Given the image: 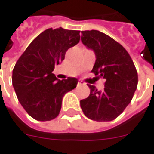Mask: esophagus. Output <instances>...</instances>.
<instances>
[{
    "instance_id": "1",
    "label": "esophagus",
    "mask_w": 154,
    "mask_h": 154,
    "mask_svg": "<svg viewBox=\"0 0 154 154\" xmlns=\"http://www.w3.org/2000/svg\"><path fill=\"white\" fill-rule=\"evenodd\" d=\"M84 83L83 81H78V83H77V86H82V85H84Z\"/></svg>"
}]
</instances>
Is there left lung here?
Here are the masks:
<instances>
[{
    "label": "left lung",
    "instance_id": "left-lung-1",
    "mask_svg": "<svg viewBox=\"0 0 154 154\" xmlns=\"http://www.w3.org/2000/svg\"><path fill=\"white\" fill-rule=\"evenodd\" d=\"M82 43L94 51L96 62L91 72L105 80L103 90L90 85V96L80 101L84 114L97 122H110L130 103L137 89L138 74L128 52L103 32L82 31Z\"/></svg>",
    "mask_w": 154,
    "mask_h": 154
}]
</instances>
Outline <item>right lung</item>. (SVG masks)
Masks as SVG:
<instances>
[{"label": "right lung", "mask_w": 154, "mask_h": 154, "mask_svg": "<svg viewBox=\"0 0 154 154\" xmlns=\"http://www.w3.org/2000/svg\"><path fill=\"white\" fill-rule=\"evenodd\" d=\"M80 31L62 27L44 31L28 45L13 70L12 82L19 102L40 122L58 116L64 96L77 87V78L59 80L52 73L67 50L80 40Z\"/></svg>", "instance_id": "obj_1"}]
</instances>
